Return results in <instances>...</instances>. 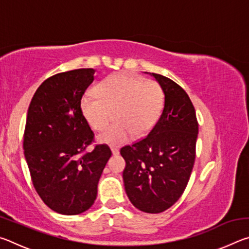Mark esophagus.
<instances>
[{"instance_id": "34e87169", "label": "esophagus", "mask_w": 249, "mask_h": 249, "mask_svg": "<svg viewBox=\"0 0 249 249\" xmlns=\"http://www.w3.org/2000/svg\"><path fill=\"white\" fill-rule=\"evenodd\" d=\"M111 150H112V154H113V155H117V154L120 153L119 147H114V146H113V147H111Z\"/></svg>"}]
</instances>
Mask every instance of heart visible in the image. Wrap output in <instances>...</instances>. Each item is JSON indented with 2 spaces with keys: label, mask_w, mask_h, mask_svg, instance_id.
<instances>
[{
  "label": "heart",
  "mask_w": 249,
  "mask_h": 249,
  "mask_svg": "<svg viewBox=\"0 0 249 249\" xmlns=\"http://www.w3.org/2000/svg\"><path fill=\"white\" fill-rule=\"evenodd\" d=\"M165 93L155 80L126 72L108 75L96 88V95L86 94L81 112L95 130H103L111 120L114 123L100 135L111 145L122 144L130 136H142L154 127L163 107Z\"/></svg>",
  "instance_id": "heart-1"
}]
</instances>
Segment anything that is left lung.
I'll return each mask as SVG.
<instances>
[{"label": "left lung", "instance_id": "left-lung-1", "mask_svg": "<svg viewBox=\"0 0 249 249\" xmlns=\"http://www.w3.org/2000/svg\"><path fill=\"white\" fill-rule=\"evenodd\" d=\"M165 107L146 136L121 148L125 191L135 208L160 213L182 196L196 160L199 124L190 98L174 80L153 73Z\"/></svg>", "mask_w": 249, "mask_h": 249}]
</instances>
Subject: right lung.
Returning <instances> with one entry per match:
<instances>
[{"label":"right lung","mask_w":249,"mask_h":249,"mask_svg":"<svg viewBox=\"0 0 249 249\" xmlns=\"http://www.w3.org/2000/svg\"><path fill=\"white\" fill-rule=\"evenodd\" d=\"M94 72L75 69L46 79L27 112L23 148L34 188L48 208L64 215L91 208L112 155L107 144H94L80 107Z\"/></svg>","instance_id":"obj_1"}]
</instances>
